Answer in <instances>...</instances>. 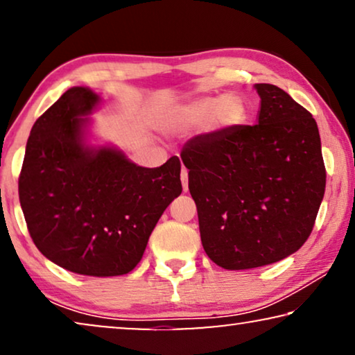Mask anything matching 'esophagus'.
Segmentation results:
<instances>
[{"label":"esophagus","instance_id":"1","mask_svg":"<svg viewBox=\"0 0 355 355\" xmlns=\"http://www.w3.org/2000/svg\"><path fill=\"white\" fill-rule=\"evenodd\" d=\"M181 181H182V189H184V192H187V189H189V173H187V169H186V168H182V173H181Z\"/></svg>","mask_w":355,"mask_h":355}]
</instances>
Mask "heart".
<instances>
[{
    "instance_id": "obj_1",
    "label": "heart",
    "mask_w": 355,
    "mask_h": 355,
    "mask_svg": "<svg viewBox=\"0 0 355 355\" xmlns=\"http://www.w3.org/2000/svg\"><path fill=\"white\" fill-rule=\"evenodd\" d=\"M215 114L223 125L237 124L244 119V103L237 96H208L166 111L164 121L169 128L182 129L207 123Z\"/></svg>"
}]
</instances>
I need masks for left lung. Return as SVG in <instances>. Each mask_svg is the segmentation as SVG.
<instances>
[{
  "instance_id": "8db88e82",
  "label": "left lung",
  "mask_w": 355,
  "mask_h": 355,
  "mask_svg": "<svg viewBox=\"0 0 355 355\" xmlns=\"http://www.w3.org/2000/svg\"><path fill=\"white\" fill-rule=\"evenodd\" d=\"M255 89L259 124L200 134L181 152L202 245L225 270L257 268L299 250L327 186L312 114L279 87Z\"/></svg>"
}]
</instances>
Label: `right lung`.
<instances>
[{
    "instance_id": "obj_1",
    "label": "right lung",
    "mask_w": 355,
    "mask_h": 355,
    "mask_svg": "<svg viewBox=\"0 0 355 355\" xmlns=\"http://www.w3.org/2000/svg\"><path fill=\"white\" fill-rule=\"evenodd\" d=\"M98 96L72 87L35 121L19 174V200L37 249L85 276L132 271L159 216L181 196V162L130 163L113 148L82 145V125Z\"/></svg>"
}]
</instances>
